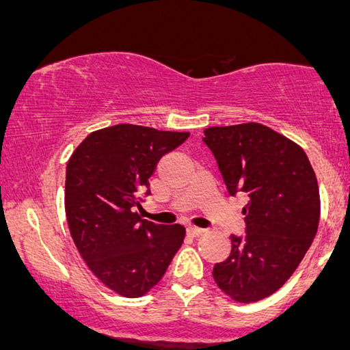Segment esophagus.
I'll use <instances>...</instances> for the list:
<instances>
[{
	"label": "esophagus",
	"mask_w": 350,
	"mask_h": 350,
	"mask_svg": "<svg viewBox=\"0 0 350 350\" xmlns=\"http://www.w3.org/2000/svg\"><path fill=\"white\" fill-rule=\"evenodd\" d=\"M204 230L205 229H202V227H197V226H189V227H187V232H189V235H192V237L200 235Z\"/></svg>",
	"instance_id": "esophagus-1"
}]
</instances>
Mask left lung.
<instances>
[{
	"instance_id": "1",
	"label": "left lung",
	"mask_w": 350,
	"mask_h": 350,
	"mask_svg": "<svg viewBox=\"0 0 350 350\" xmlns=\"http://www.w3.org/2000/svg\"><path fill=\"white\" fill-rule=\"evenodd\" d=\"M204 135L229 194L250 197L246 235H230V256L213 278L237 301L262 300L291 278L316 237V174L300 146L263 124L215 126Z\"/></svg>"
}]
</instances>
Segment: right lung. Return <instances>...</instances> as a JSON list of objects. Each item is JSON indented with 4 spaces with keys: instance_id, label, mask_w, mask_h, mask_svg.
Wrapping results in <instances>:
<instances>
[{
    "instance_id": "add662e5",
    "label": "right lung",
    "mask_w": 350,
    "mask_h": 350,
    "mask_svg": "<svg viewBox=\"0 0 350 350\" xmlns=\"http://www.w3.org/2000/svg\"><path fill=\"white\" fill-rule=\"evenodd\" d=\"M189 133L115 124L91 133L66 167V216L90 270L120 295H145L183 245L181 224L142 219L148 178Z\"/></svg>"
}]
</instances>
